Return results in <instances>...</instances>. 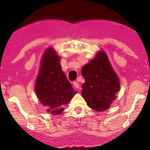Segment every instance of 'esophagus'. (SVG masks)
<instances>
[{
	"label": "esophagus",
	"mask_w": 150,
	"mask_h": 150,
	"mask_svg": "<svg viewBox=\"0 0 150 150\" xmlns=\"http://www.w3.org/2000/svg\"><path fill=\"white\" fill-rule=\"evenodd\" d=\"M73 86H74V87L75 88H80V85H79V83H77V82H74L73 83Z\"/></svg>",
	"instance_id": "1"
}]
</instances>
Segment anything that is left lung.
<instances>
[{
	"mask_svg": "<svg viewBox=\"0 0 150 150\" xmlns=\"http://www.w3.org/2000/svg\"><path fill=\"white\" fill-rule=\"evenodd\" d=\"M81 72L85 78L81 94L87 105L96 111L107 110L120 90V83L107 54L104 51L98 53Z\"/></svg>",
	"mask_w": 150,
	"mask_h": 150,
	"instance_id": "8db88e82",
	"label": "left lung"
}]
</instances>
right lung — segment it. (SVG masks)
<instances>
[{
  "label": "right lung",
  "mask_w": 150,
  "mask_h": 150,
  "mask_svg": "<svg viewBox=\"0 0 150 150\" xmlns=\"http://www.w3.org/2000/svg\"><path fill=\"white\" fill-rule=\"evenodd\" d=\"M60 58L53 48L43 54L41 66L35 82V93L40 102L47 107V112L59 115L72 99L75 91L62 69Z\"/></svg>",
  "instance_id": "right-lung-1"
}]
</instances>
